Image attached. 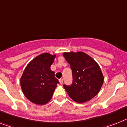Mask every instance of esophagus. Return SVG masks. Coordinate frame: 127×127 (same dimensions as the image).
Segmentation results:
<instances>
[{
	"label": "esophagus",
	"instance_id": "34e87169",
	"mask_svg": "<svg viewBox=\"0 0 127 127\" xmlns=\"http://www.w3.org/2000/svg\"><path fill=\"white\" fill-rule=\"evenodd\" d=\"M63 81H64V80H63L62 78H61V79H60L59 82H60V84H63Z\"/></svg>",
	"mask_w": 127,
	"mask_h": 127
}]
</instances>
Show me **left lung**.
<instances>
[{"mask_svg":"<svg viewBox=\"0 0 127 127\" xmlns=\"http://www.w3.org/2000/svg\"><path fill=\"white\" fill-rule=\"evenodd\" d=\"M63 56L70 64L73 74V84L64 86L74 101L84 103L98 94L103 84L104 76L100 66L84 52H64Z\"/></svg>","mask_w":127,"mask_h":127,"instance_id":"left-lung-1","label":"left lung"}]
</instances>
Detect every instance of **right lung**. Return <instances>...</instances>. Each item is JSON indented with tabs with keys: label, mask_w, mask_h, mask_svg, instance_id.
Listing matches in <instances>:
<instances>
[{
	"label": "right lung",
	"mask_w": 127,
	"mask_h": 127,
	"mask_svg": "<svg viewBox=\"0 0 127 127\" xmlns=\"http://www.w3.org/2000/svg\"><path fill=\"white\" fill-rule=\"evenodd\" d=\"M56 54L42 53L28 63L21 77L23 94L28 100L39 105L45 104L52 97L59 81L51 66Z\"/></svg>",
	"instance_id": "add662e5"
}]
</instances>
